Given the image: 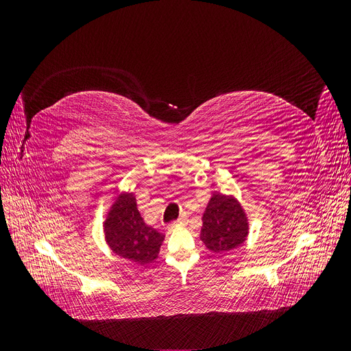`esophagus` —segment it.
Here are the masks:
<instances>
[{
	"instance_id": "1",
	"label": "esophagus",
	"mask_w": 351,
	"mask_h": 351,
	"mask_svg": "<svg viewBox=\"0 0 351 351\" xmlns=\"http://www.w3.org/2000/svg\"><path fill=\"white\" fill-rule=\"evenodd\" d=\"M186 218H180V219H177V221H174V222H171V224L168 226V228L171 230V228H174V227H177V226H183V224H186Z\"/></svg>"
}]
</instances>
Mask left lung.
Segmentation results:
<instances>
[{"label": "left lung", "instance_id": "obj_1", "mask_svg": "<svg viewBox=\"0 0 351 351\" xmlns=\"http://www.w3.org/2000/svg\"><path fill=\"white\" fill-rule=\"evenodd\" d=\"M202 221L200 239L215 253L236 249L247 237L246 215L239 202L230 196H212Z\"/></svg>", "mask_w": 351, "mask_h": 351}]
</instances>
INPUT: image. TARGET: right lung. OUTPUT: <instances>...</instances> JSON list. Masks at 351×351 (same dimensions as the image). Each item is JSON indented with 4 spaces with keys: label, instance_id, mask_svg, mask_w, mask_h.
I'll return each instance as SVG.
<instances>
[{
    "label": "right lung",
    "instance_id": "1",
    "mask_svg": "<svg viewBox=\"0 0 351 351\" xmlns=\"http://www.w3.org/2000/svg\"><path fill=\"white\" fill-rule=\"evenodd\" d=\"M105 237L114 253L137 263H149L158 256L164 234L146 226L133 195L119 196L105 221Z\"/></svg>",
    "mask_w": 351,
    "mask_h": 351
}]
</instances>
